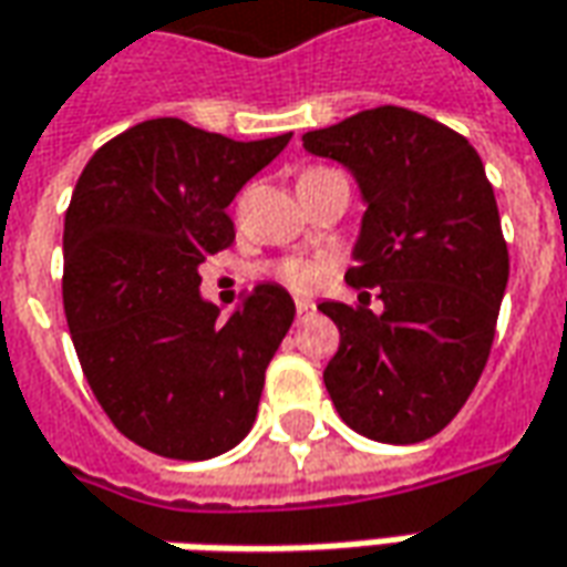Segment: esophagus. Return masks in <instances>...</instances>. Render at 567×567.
I'll return each instance as SVG.
<instances>
[{"instance_id": "34e87169", "label": "esophagus", "mask_w": 567, "mask_h": 567, "mask_svg": "<svg viewBox=\"0 0 567 567\" xmlns=\"http://www.w3.org/2000/svg\"><path fill=\"white\" fill-rule=\"evenodd\" d=\"M295 307H298V316H313L316 313V303L307 298L295 300Z\"/></svg>"}]
</instances>
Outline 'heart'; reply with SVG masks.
<instances>
[{
    "instance_id": "obj_1",
    "label": "heart",
    "mask_w": 567,
    "mask_h": 567,
    "mask_svg": "<svg viewBox=\"0 0 567 567\" xmlns=\"http://www.w3.org/2000/svg\"><path fill=\"white\" fill-rule=\"evenodd\" d=\"M276 276H279L285 285H291V288H298V291H307V288H313V285L322 279V267L313 264V260H303V257H291V260H282V264L276 267Z\"/></svg>"
}]
</instances>
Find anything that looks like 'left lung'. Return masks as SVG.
Instances as JSON below:
<instances>
[{
  "label": "left lung",
  "instance_id": "obj_1",
  "mask_svg": "<svg viewBox=\"0 0 567 567\" xmlns=\"http://www.w3.org/2000/svg\"><path fill=\"white\" fill-rule=\"evenodd\" d=\"M303 148L341 164L360 188L348 282L379 288L384 303L381 313L319 303L341 332L326 391L369 441H429L475 391L509 282L484 164L468 138L394 105L303 133Z\"/></svg>",
  "mask_w": 567,
  "mask_h": 567
}]
</instances>
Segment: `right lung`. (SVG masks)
Returning <instances> with one entry per match:
<instances>
[{
	"instance_id": "right-lung-1",
	"label": "right lung",
	"mask_w": 567,
	"mask_h": 567,
	"mask_svg": "<svg viewBox=\"0 0 567 567\" xmlns=\"http://www.w3.org/2000/svg\"><path fill=\"white\" fill-rule=\"evenodd\" d=\"M288 138L235 142L157 117L102 145L76 179L64 217L73 348L114 429L157 456L214 460L257 419L295 300L260 282L219 319L198 267L233 245L226 207Z\"/></svg>"
}]
</instances>
